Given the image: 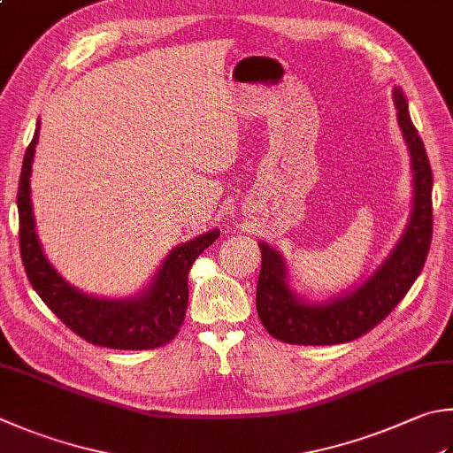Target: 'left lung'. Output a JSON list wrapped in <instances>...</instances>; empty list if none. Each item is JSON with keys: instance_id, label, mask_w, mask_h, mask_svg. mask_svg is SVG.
<instances>
[{"instance_id": "obj_1", "label": "left lung", "mask_w": 453, "mask_h": 453, "mask_svg": "<svg viewBox=\"0 0 453 453\" xmlns=\"http://www.w3.org/2000/svg\"><path fill=\"white\" fill-rule=\"evenodd\" d=\"M398 124L412 156L414 207L403 238L385 264L349 296L326 305L302 303L286 284V264L270 244L260 242L262 268L256 310L272 337L289 345H337L359 339L395 310L420 276L432 242V167L406 98L395 88Z\"/></svg>"}]
</instances>
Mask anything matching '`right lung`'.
I'll use <instances>...</instances> for the list:
<instances>
[{"instance_id":"add662e5","label":"right lung","mask_w":453,"mask_h":453,"mask_svg":"<svg viewBox=\"0 0 453 453\" xmlns=\"http://www.w3.org/2000/svg\"><path fill=\"white\" fill-rule=\"evenodd\" d=\"M39 140L35 135L23 157L17 211H19V250L31 286L47 307L76 335L92 345L124 351L157 349L173 341L183 326L189 288L187 276L197 256L219 238V230H211L169 252L157 278L143 296L134 300H102L81 294L68 286L50 266L41 250L31 209V161Z\"/></svg>"}]
</instances>
